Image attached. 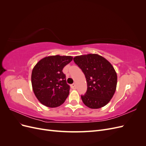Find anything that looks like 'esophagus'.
I'll return each mask as SVG.
<instances>
[{"label": "esophagus", "mask_w": 146, "mask_h": 146, "mask_svg": "<svg viewBox=\"0 0 146 146\" xmlns=\"http://www.w3.org/2000/svg\"><path fill=\"white\" fill-rule=\"evenodd\" d=\"M70 87H71V88L73 90L77 89V85H76V83H74V84H72V85H70Z\"/></svg>", "instance_id": "1"}]
</instances>
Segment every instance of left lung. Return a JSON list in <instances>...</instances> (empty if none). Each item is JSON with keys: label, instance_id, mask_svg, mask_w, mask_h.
<instances>
[{"label": "left lung", "instance_id": "obj_1", "mask_svg": "<svg viewBox=\"0 0 146 146\" xmlns=\"http://www.w3.org/2000/svg\"><path fill=\"white\" fill-rule=\"evenodd\" d=\"M74 62L86 77L87 91L82 96L86 107L98 109L107 105L116 90L117 74L112 64L102 56L89 54L76 56Z\"/></svg>", "mask_w": 146, "mask_h": 146}]
</instances>
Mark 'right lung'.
Here are the masks:
<instances>
[{
  "mask_svg": "<svg viewBox=\"0 0 146 146\" xmlns=\"http://www.w3.org/2000/svg\"><path fill=\"white\" fill-rule=\"evenodd\" d=\"M72 59V56H48L34 66L31 77L32 89L42 105L55 108L64 102L70 88L62 70Z\"/></svg>",
  "mask_w": 146,
  "mask_h": 146,
  "instance_id": "1",
  "label": "right lung"
}]
</instances>
